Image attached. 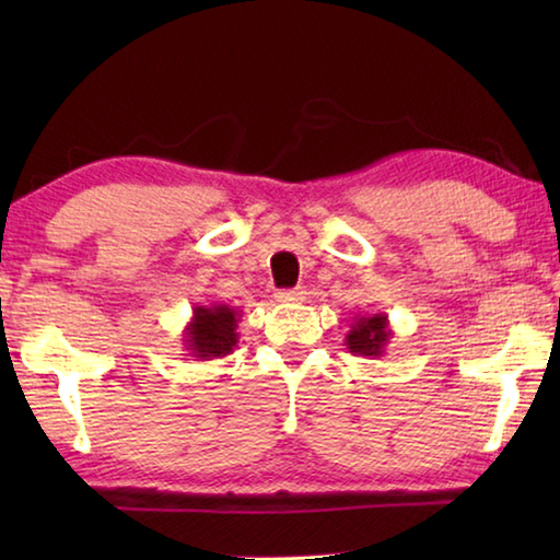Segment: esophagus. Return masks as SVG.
I'll use <instances>...</instances> for the list:
<instances>
[{
  "label": "esophagus",
  "mask_w": 560,
  "mask_h": 560,
  "mask_svg": "<svg viewBox=\"0 0 560 560\" xmlns=\"http://www.w3.org/2000/svg\"><path fill=\"white\" fill-rule=\"evenodd\" d=\"M281 303H299V301H306V289L296 287V289H289V291H279L277 296Z\"/></svg>",
  "instance_id": "esophagus-1"
}]
</instances>
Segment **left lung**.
Instances as JSON below:
<instances>
[{
  "mask_svg": "<svg viewBox=\"0 0 560 560\" xmlns=\"http://www.w3.org/2000/svg\"><path fill=\"white\" fill-rule=\"evenodd\" d=\"M390 338V320H387L385 314H365L355 316L353 324H350V330L346 334V346L353 355L381 358L385 355Z\"/></svg>",
  "mask_w": 560,
  "mask_h": 560,
  "instance_id": "8db88e82",
  "label": "left lung"
}]
</instances>
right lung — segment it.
Segmentation results:
<instances>
[{"mask_svg": "<svg viewBox=\"0 0 560 560\" xmlns=\"http://www.w3.org/2000/svg\"><path fill=\"white\" fill-rule=\"evenodd\" d=\"M240 308L226 303H210V306H195L192 318L183 330L185 348L189 358L214 360L230 355L240 343L236 324H240Z\"/></svg>", "mask_w": 560, "mask_h": 560, "instance_id": "obj_1", "label": "right lung"}]
</instances>
